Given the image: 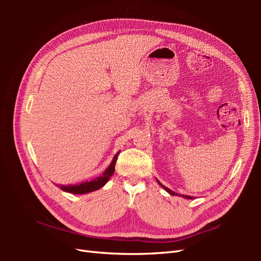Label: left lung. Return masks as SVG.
<instances>
[{
    "label": "left lung",
    "mask_w": 261,
    "mask_h": 261,
    "mask_svg": "<svg viewBox=\"0 0 261 261\" xmlns=\"http://www.w3.org/2000/svg\"><path fill=\"white\" fill-rule=\"evenodd\" d=\"M158 182H159V181H158ZM159 185H160V186H162V187H164V188H165V190H166V191H167V192H168V193H169V194H171V195H177V194H176V193H175V192H173V191H170V190H169V188H168V187H166V186H164V185H163V184H162V182H159ZM182 197H185V198H192V197H191V196H188V195H185V196H182Z\"/></svg>",
    "instance_id": "obj_1"
}]
</instances>
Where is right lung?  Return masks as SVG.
<instances>
[{
    "mask_svg": "<svg viewBox=\"0 0 261 261\" xmlns=\"http://www.w3.org/2000/svg\"><path fill=\"white\" fill-rule=\"evenodd\" d=\"M119 152L115 154L112 163L108 167V169L104 171L103 175L99 177H96L91 181H83L81 184H76V185H62L60 188L63 191L68 192V193H73V194H85V193H90L93 191H96L98 188L103 187L105 184H107L108 180L110 179V177L113 175L114 170H115V163L116 159H118Z\"/></svg>",
    "mask_w": 261,
    "mask_h": 261,
    "instance_id": "1",
    "label": "right lung"
}]
</instances>
